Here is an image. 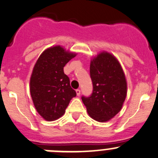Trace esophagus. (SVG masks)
<instances>
[{"label":"esophagus","mask_w":158,"mask_h":158,"mask_svg":"<svg viewBox=\"0 0 158 158\" xmlns=\"http://www.w3.org/2000/svg\"><path fill=\"white\" fill-rule=\"evenodd\" d=\"M76 94H77V96H79L81 94V90L80 89H77L76 90Z\"/></svg>","instance_id":"esophagus-1"}]
</instances>
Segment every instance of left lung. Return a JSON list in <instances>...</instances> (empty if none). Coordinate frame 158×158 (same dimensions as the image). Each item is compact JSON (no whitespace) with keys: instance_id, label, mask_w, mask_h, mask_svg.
I'll list each match as a JSON object with an SVG mask.
<instances>
[{"instance_id":"1","label":"left lung","mask_w":158,"mask_h":158,"mask_svg":"<svg viewBox=\"0 0 158 158\" xmlns=\"http://www.w3.org/2000/svg\"><path fill=\"white\" fill-rule=\"evenodd\" d=\"M90 74L93 92L82 97L90 117L106 123L120 112L127 94V82L121 64L115 56L102 51L91 59Z\"/></svg>"}]
</instances>
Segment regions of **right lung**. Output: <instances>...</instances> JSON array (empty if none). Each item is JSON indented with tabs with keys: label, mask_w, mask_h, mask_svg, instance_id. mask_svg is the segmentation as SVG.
<instances>
[{
	"label": "right lung",
	"mask_w": 158,
	"mask_h": 158,
	"mask_svg": "<svg viewBox=\"0 0 158 158\" xmlns=\"http://www.w3.org/2000/svg\"><path fill=\"white\" fill-rule=\"evenodd\" d=\"M76 52L63 46L45 49L37 60L30 77V94L38 113L46 121L60 118L70 100L76 96L64 67Z\"/></svg>",
	"instance_id": "1"
}]
</instances>
